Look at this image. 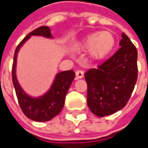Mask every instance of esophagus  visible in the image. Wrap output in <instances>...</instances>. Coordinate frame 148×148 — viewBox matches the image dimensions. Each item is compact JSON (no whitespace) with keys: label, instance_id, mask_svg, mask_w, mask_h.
I'll list each match as a JSON object with an SVG mask.
<instances>
[{"label":"esophagus","instance_id":"34e87169","mask_svg":"<svg viewBox=\"0 0 148 148\" xmlns=\"http://www.w3.org/2000/svg\"><path fill=\"white\" fill-rule=\"evenodd\" d=\"M83 72L82 71V70H77L76 72H75V75H76V78L77 79H81V78H82L83 77Z\"/></svg>","mask_w":148,"mask_h":148}]
</instances>
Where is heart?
Segmentation results:
<instances>
[{"mask_svg":"<svg viewBox=\"0 0 148 148\" xmlns=\"http://www.w3.org/2000/svg\"><path fill=\"white\" fill-rule=\"evenodd\" d=\"M115 42V37L111 32H96L82 39L78 43L77 49L89 51L93 59H103L112 53Z\"/></svg>","mask_w":148,"mask_h":148,"instance_id":"obj_1","label":"heart"}]
</instances>
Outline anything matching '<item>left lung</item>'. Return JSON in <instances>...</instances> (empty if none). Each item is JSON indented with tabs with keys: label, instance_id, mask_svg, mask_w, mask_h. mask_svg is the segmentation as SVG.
I'll return each mask as SVG.
<instances>
[{
	"label": "left lung",
	"instance_id": "obj_1",
	"mask_svg": "<svg viewBox=\"0 0 148 148\" xmlns=\"http://www.w3.org/2000/svg\"><path fill=\"white\" fill-rule=\"evenodd\" d=\"M120 46L110 58L84 73L88 86L87 104L99 117L123 108L138 79V50L124 33Z\"/></svg>",
	"mask_w": 148,
	"mask_h": 148
}]
</instances>
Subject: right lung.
I'll use <instances>...</instances> for the list:
<instances>
[{"instance_id":"1","label":"right lung","mask_w":148,"mask_h":148,"mask_svg":"<svg viewBox=\"0 0 148 148\" xmlns=\"http://www.w3.org/2000/svg\"><path fill=\"white\" fill-rule=\"evenodd\" d=\"M32 35H41L47 38L51 37L50 30L48 26H40L35 30L28 34L22 42L16 48L12 65V82L15 88L16 95L18 98L20 108L26 117L35 122H47L58 115L64 106L66 95L72 82L75 79V73L73 70L58 73L51 88L41 98H31L26 95L16 77V56L20 47Z\"/></svg>"}]
</instances>
